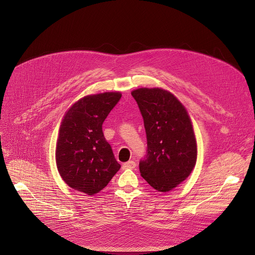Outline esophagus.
<instances>
[{
  "mask_svg": "<svg viewBox=\"0 0 255 255\" xmlns=\"http://www.w3.org/2000/svg\"><path fill=\"white\" fill-rule=\"evenodd\" d=\"M122 167H123V169H134L136 167V163L133 160H131V161L124 163Z\"/></svg>",
  "mask_w": 255,
  "mask_h": 255,
  "instance_id": "34e87169",
  "label": "esophagus"
}]
</instances>
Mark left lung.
<instances>
[{
    "label": "left lung",
    "mask_w": 255,
    "mask_h": 255,
    "mask_svg": "<svg viewBox=\"0 0 255 255\" xmlns=\"http://www.w3.org/2000/svg\"><path fill=\"white\" fill-rule=\"evenodd\" d=\"M144 120L147 155L139 163L141 176L160 192H168L192 172L197 143L192 121L184 105L162 88L131 92Z\"/></svg>",
    "instance_id": "left-lung-1"
}]
</instances>
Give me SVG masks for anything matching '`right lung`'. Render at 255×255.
<instances>
[{
  "instance_id": "1",
  "label": "right lung",
  "mask_w": 255,
  "mask_h": 255,
  "mask_svg": "<svg viewBox=\"0 0 255 255\" xmlns=\"http://www.w3.org/2000/svg\"><path fill=\"white\" fill-rule=\"evenodd\" d=\"M120 92L88 95L65 113L56 144L60 176L71 188L94 195L107 186L121 165L106 141L102 124L120 100Z\"/></svg>"
}]
</instances>
